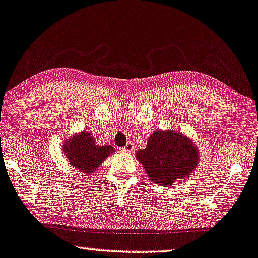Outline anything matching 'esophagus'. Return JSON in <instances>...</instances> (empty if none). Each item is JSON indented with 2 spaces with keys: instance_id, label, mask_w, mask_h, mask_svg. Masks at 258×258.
Listing matches in <instances>:
<instances>
[{
  "instance_id": "34e87169",
  "label": "esophagus",
  "mask_w": 258,
  "mask_h": 258,
  "mask_svg": "<svg viewBox=\"0 0 258 258\" xmlns=\"http://www.w3.org/2000/svg\"><path fill=\"white\" fill-rule=\"evenodd\" d=\"M122 152H127V153H131L133 152V144L132 143H127L126 146L121 147Z\"/></svg>"
}]
</instances>
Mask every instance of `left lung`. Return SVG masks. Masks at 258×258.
Returning <instances> with one entry per match:
<instances>
[{
    "label": "left lung",
    "mask_w": 258,
    "mask_h": 258,
    "mask_svg": "<svg viewBox=\"0 0 258 258\" xmlns=\"http://www.w3.org/2000/svg\"><path fill=\"white\" fill-rule=\"evenodd\" d=\"M150 180L161 186H171L178 179L190 176L198 164L199 152L195 143L173 130L154 131L144 150L136 153Z\"/></svg>",
    "instance_id": "obj_1"
}]
</instances>
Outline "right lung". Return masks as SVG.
<instances>
[{
  "mask_svg": "<svg viewBox=\"0 0 258 258\" xmlns=\"http://www.w3.org/2000/svg\"><path fill=\"white\" fill-rule=\"evenodd\" d=\"M62 151L68 163L82 173L92 174L114 149L109 145H97L93 136L87 131L75 135L63 144Z\"/></svg>",
  "mask_w": 258,
  "mask_h": 258,
  "instance_id": "add662e5",
  "label": "right lung"
}]
</instances>
